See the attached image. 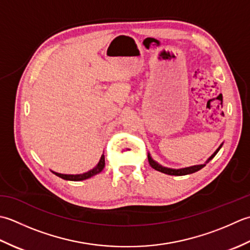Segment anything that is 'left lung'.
<instances>
[{
  "label": "left lung",
  "mask_w": 250,
  "mask_h": 250,
  "mask_svg": "<svg viewBox=\"0 0 250 250\" xmlns=\"http://www.w3.org/2000/svg\"><path fill=\"white\" fill-rule=\"evenodd\" d=\"M220 147H221V146L218 147L217 151L209 157V159H208V161H207L206 163H208L211 159H213V157H215V155L218 153V151L220 150ZM147 160H149V163H150L151 167L154 168L155 170H159V171H161V172H164V174L171 175V176H185V175L193 174V172H195V171H197V170L202 169V168L206 165V164H202V165H196V166H192V167H188V168H182V169H170V168L163 167V166L157 164L156 162H154L153 160L151 159L150 155H147Z\"/></svg>",
  "instance_id": "left-lung-1"
}]
</instances>
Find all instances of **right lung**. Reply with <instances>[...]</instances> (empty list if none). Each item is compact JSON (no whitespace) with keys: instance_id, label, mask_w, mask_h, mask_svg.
Here are the masks:
<instances>
[{"instance_id":"1","label":"right lung","mask_w":250,"mask_h":250,"mask_svg":"<svg viewBox=\"0 0 250 250\" xmlns=\"http://www.w3.org/2000/svg\"><path fill=\"white\" fill-rule=\"evenodd\" d=\"M105 165L104 163V155L103 154L101 155V159L98 163V165H97L93 169L85 172V174H81V175H62V174H58V172H54L56 176H58L60 178H62L64 180H71V181H81V180H85V179H88V178L93 177L97 174H99V172L104 169V167Z\"/></svg>"}]
</instances>
